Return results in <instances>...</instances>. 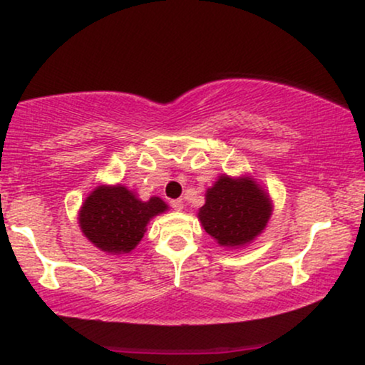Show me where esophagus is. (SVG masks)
Segmentation results:
<instances>
[{"label": "esophagus", "mask_w": 365, "mask_h": 365, "mask_svg": "<svg viewBox=\"0 0 365 365\" xmlns=\"http://www.w3.org/2000/svg\"><path fill=\"white\" fill-rule=\"evenodd\" d=\"M171 207L174 209V211H182V209H184V201H182V199H173Z\"/></svg>", "instance_id": "obj_1"}]
</instances>
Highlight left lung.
<instances>
[{
	"label": "left lung",
	"instance_id": "left-lung-1",
	"mask_svg": "<svg viewBox=\"0 0 365 365\" xmlns=\"http://www.w3.org/2000/svg\"><path fill=\"white\" fill-rule=\"evenodd\" d=\"M271 214V199L252 178L222 174L206 191V204L197 217L219 246L241 247L264 231Z\"/></svg>",
	"mask_w": 365,
	"mask_h": 365
}]
</instances>
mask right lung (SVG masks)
<instances>
[{
  "instance_id": "right-lung-1",
  "label": "right lung",
  "mask_w": 365,
  "mask_h": 365,
  "mask_svg": "<svg viewBox=\"0 0 365 365\" xmlns=\"http://www.w3.org/2000/svg\"><path fill=\"white\" fill-rule=\"evenodd\" d=\"M168 211L161 197L141 201L121 184L98 186L83 202L79 227L94 246L109 254H128L141 241L148 222Z\"/></svg>"
}]
</instances>
